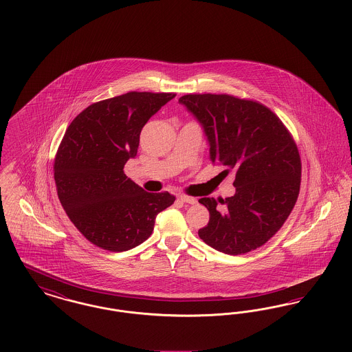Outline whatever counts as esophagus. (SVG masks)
Returning <instances> with one entry per match:
<instances>
[{"label": "esophagus", "instance_id": "esophagus-1", "mask_svg": "<svg viewBox=\"0 0 352 352\" xmlns=\"http://www.w3.org/2000/svg\"><path fill=\"white\" fill-rule=\"evenodd\" d=\"M178 201H184V203H188V204H194L197 203V199L188 195H178Z\"/></svg>", "mask_w": 352, "mask_h": 352}]
</instances>
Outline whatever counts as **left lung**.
<instances>
[{
	"mask_svg": "<svg viewBox=\"0 0 352 352\" xmlns=\"http://www.w3.org/2000/svg\"><path fill=\"white\" fill-rule=\"evenodd\" d=\"M179 102L203 125L212 164L234 173V197L199 199L210 211L199 237L234 256L264 245L283 227L300 194L301 158L293 135L258 101L188 94Z\"/></svg>",
	"mask_w": 352,
	"mask_h": 352,
	"instance_id": "left-lung-1",
	"label": "left lung"
}]
</instances>
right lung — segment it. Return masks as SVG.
I'll list each match as a JSON object with an SVG mask.
<instances>
[{"label": "right lung", "instance_id": "1", "mask_svg": "<svg viewBox=\"0 0 352 352\" xmlns=\"http://www.w3.org/2000/svg\"><path fill=\"white\" fill-rule=\"evenodd\" d=\"M173 92L132 91L98 101L69 124L58 148L54 178L58 198L74 226L96 247L132 250L154 230L155 217L175 198L146 192L124 174L140 133Z\"/></svg>", "mask_w": 352, "mask_h": 352}]
</instances>
